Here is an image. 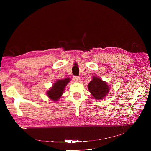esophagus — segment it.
I'll use <instances>...</instances> for the list:
<instances>
[{
  "instance_id": "esophagus-1",
  "label": "esophagus",
  "mask_w": 151,
  "mask_h": 151,
  "mask_svg": "<svg viewBox=\"0 0 151 151\" xmlns=\"http://www.w3.org/2000/svg\"><path fill=\"white\" fill-rule=\"evenodd\" d=\"M73 80H74V81L76 82H79L81 79H80V78H79V77L75 76L73 77Z\"/></svg>"
}]
</instances>
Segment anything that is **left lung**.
<instances>
[{
	"label": "left lung",
	"mask_w": 151,
	"mask_h": 151,
	"mask_svg": "<svg viewBox=\"0 0 151 151\" xmlns=\"http://www.w3.org/2000/svg\"><path fill=\"white\" fill-rule=\"evenodd\" d=\"M88 88L93 97L99 100L104 99L111 90L108 83L96 76H93L91 81L88 85Z\"/></svg>",
	"instance_id": "left-lung-1"
}]
</instances>
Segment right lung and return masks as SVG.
Wrapping results in <instances>:
<instances>
[{
	"label": "right lung",
	"instance_id": "1",
	"mask_svg": "<svg viewBox=\"0 0 151 151\" xmlns=\"http://www.w3.org/2000/svg\"><path fill=\"white\" fill-rule=\"evenodd\" d=\"M70 81L69 78L64 79H57L48 90L46 94L47 96L54 101H57L62 96L66 86Z\"/></svg>",
	"mask_w": 151,
	"mask_h": 151
}]
</instances>
